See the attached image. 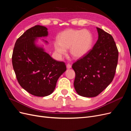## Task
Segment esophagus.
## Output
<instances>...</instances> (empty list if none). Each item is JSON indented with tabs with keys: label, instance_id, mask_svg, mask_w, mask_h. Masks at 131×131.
I'll return each instance as SVG.
<instances>
[{
	"label": "esophagus",
	"instance_id": "34e87169",
	"mask_svg": "<svg viewBox=\"0 0 131 131\" xmlns=\"http://www.w3.org/2000/svg\"><path fill=\"white\" fill-rule=\"evenodd\" d=\"M67 69H70L71 68V65L69 64V63L67 64Z\"/></svg>",
	"mask_w": 131,
	"mask_h": 131
}]
</instances>
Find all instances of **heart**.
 <instances>
[{"instance_id":"heart-1","label":"heart","mask_w":131,"mask_h":131,"mask_svg":"<svg viewBox=\"0 0 131 131\" xmlns=\"http://www.w3.org/2000/svg\"><path fill=\"white\" fill-rule=\"evenodd\" d=\"M93 36L89 31L69 29L62 32L58 40L54 42L56 55L61 58L66 55L67 49H70V53L75 58H80L86 55L93 44Z\"/></svg>"}]
</instances>
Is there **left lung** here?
Masks as SVG:
<instances>
[{
    "instance_id": "8db88e82",
    "label": "left lung",
    "mask_w": 131,
    "mask_h": 131,
    "mask_svg": "<svg viewBox=\"0 0 131 131\" xmlns=\"http://www.w3.org/2000/svg\"><path fill=\"white\" fill-rule=\"evenodd\" d=\"M98 39L86 55L75 62L74 82L80 96H96L113 80L118 60V50L112 36L96 28Z\"/></svg>"
}]
</instances>
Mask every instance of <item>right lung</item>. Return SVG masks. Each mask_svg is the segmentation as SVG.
<instances>
[{
	"mask_svg": "<svg viewBox=\"0 0 131 131\" xmlns=\"http://www.w3.org/2000/svg\"><path fill=\"white\" fill-rule=\"evenodd\" d=\"M48 35L46 27H32L17 39L12 53V66L18 82L26 91L36 96L52 93L58 78L67 69L63 62L53 59L36 44L38 38Z\"/></svg>",
	"mask_w": 131,
	"mask_h": 131,
	"instance_id": "obj_1",
	"label": "right lung"
}]
</instances>
